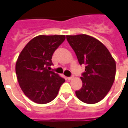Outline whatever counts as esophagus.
Listing matches in <instances>:
<instances>
[{
	"instance_id": "obj_1",
	"label": "esophagus",
	"mask_w": 128,
	"mask_h": 128,
	"mask_svg": "<svg viewBox=\"0 0 128 128\" xmlns=\"http://www.w3.org/2000/svg\"><path fill=\"white\" fill-rule=\"evenodd\" d=\"M72 79H73V78H72V77H68L67 78L68 80H72Z\"/></svg>"
}]
</instances>
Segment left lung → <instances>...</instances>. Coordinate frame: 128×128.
Instances as JSON below:
<instances>
[{"instance_id": "left-lung-1", "label": "left lung", "mask_w": 128, "mask_h": 128, "mask_svg": "<svg viewBox=\"0 0 128 128\" xmlns=\"http://www.w3.org/2000/svg\"><path fill=\"white\" fill-rule=\"evenodd\" d=\"M80 65H86L81 80L83 85L76 91L77 97L85 103L94 104L107 94L114 82L116 62L100 40L90 35H66Z\"/></svg>"}]
</instances>
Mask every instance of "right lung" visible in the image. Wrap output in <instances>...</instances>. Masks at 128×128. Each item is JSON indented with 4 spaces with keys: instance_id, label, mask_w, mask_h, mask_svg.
Instances as JSON below:
<instances>
[{
    "instance_id": "obj_1",
    "label": "right lung",
    "mask_w": 128,
    "mask_h": 128,
    "mask_svg": "<svg viewBox=\"0 0 128 128\" xmlns=\"http://www.w3.org/2000/svg\"><path fill=\"white\" fill-rule=\"evenodd\" d=\"M65 35H38L23 48L16 63V74L21 89L30 100L46 104L54 100L65 80L48 70L54 52Z\"/></svg>"
}]
</instances>
